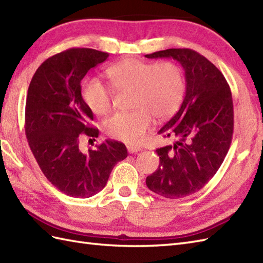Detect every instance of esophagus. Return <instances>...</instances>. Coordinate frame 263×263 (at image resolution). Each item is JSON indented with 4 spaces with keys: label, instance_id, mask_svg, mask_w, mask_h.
Instances as JSON below:
<instances>
[{
    "label": "esophagus",
    "instance_id": "obj_1",
    "mask_svg": "<svg viewBox=\"0 0 263 263\" xmlns=\"http://www.w3.org/2000/svg\"><path fill=\"white\" fill-rule=\"evenodd\" d=\"M142 148L140 147H136V146H127V152L128 154H136V153H139L141 152Z\"/></svg>",
    "mask_w": 263,
    "mask_h": 263
}]
</instances>
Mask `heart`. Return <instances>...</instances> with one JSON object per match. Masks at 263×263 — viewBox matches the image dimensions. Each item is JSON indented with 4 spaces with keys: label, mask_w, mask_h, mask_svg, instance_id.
Returning a JSON list of instances; mask_svg holds the SVG:
<instances>
[{
    "label": "heart",
    "mask_w": 263,
    "mask_h": 263,
    "mask_svg": "<svg viewBox=\"0 0 263 263\" xmlns=\"http://www.w3.org/2000/svg\"><path fill=\"white\" fill-rule=\"evenodd\" d=\"M111 87L117 91L132 90L131 111H119L104 123L111 138L136 144L152 126L153 117L168 120L176 113L185 92V79L181 66L172 61L152 63L139 59L122 60L106 70ZM81 97L96 115L107 114L113 103V91L90 78L83 81Z\"/></svg>",
    "instance_id": "1"
}]
</instances>
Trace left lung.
I'll use <instances>...</instances> for the list:
<instances>
[{
	"label": "left lung",
	"instance_id": "obj_1",
	"mask_svg": "<svg viewBox=\"0 0 263 263\" xmlns=\"http://www.w3.org/2000/svg\"><path fill=\"white\" fill-rule=\"evenodd\" d=\"M146 58L174 59L185 72V96L181 107L158 131L175 141L156 150L159 167L146 178L148 189L160 197L184 198L211 180L231 147V88L221 72L192 49L170 48Z\"/></svg>",
	"mask_w": 263,
	"mask_h": 263
}]
</instances>
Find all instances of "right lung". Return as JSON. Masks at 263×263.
Returning a JSON list of instances; mask_svg holds the SVG:
<instances>
[{
    "instance_id": "add662e5",
    "label": "right lung",
    "mask_w": 263,
    "mask_h": 263,
    "mask_svg": "<svg viewBox=\"0 0 263 263\" xmlns=\"http://www.w3.org/2000/svg\"><path fill=\"white\" fill-rule=\"evenodd\" d=\"M108 53L70 48L47 59L33 74L26 100L28 143L44 175L72 198H89L105 187L111 170L127 157L122 142L106 140L82 153L80 135L97 138L92 111L81 97V80Z\"/></svg>"
}]
</instances>
